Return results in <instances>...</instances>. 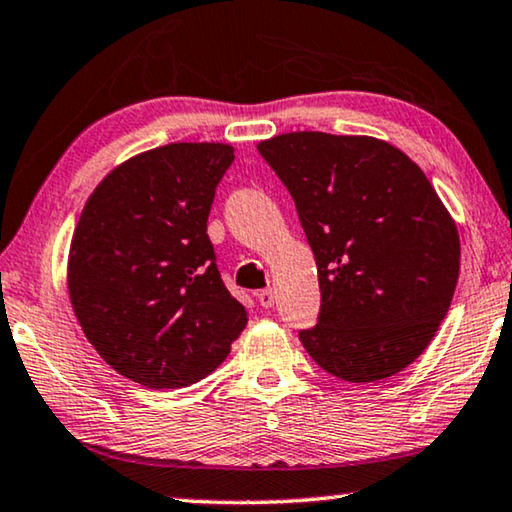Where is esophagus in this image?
Returning <instances> with one entry per match:
<instances>
[{"instance_id":"obj_1","label":"esophagus","mask_w":512,"mask_h":512,"mask_svg":"<svg viewBox=\"0 0 512 512\" xmlns=\"http://www.w3.org/2000/svg\"><path fill=\"white\" fill-rule=\"evenodd\" d=\"M257 301H259V305H262V308H273V303H276V292H273L271 287L262 289V292L257 294Z\"/></svg>"}]
</instances>
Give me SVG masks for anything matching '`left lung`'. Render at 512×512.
<instances>
[{
  "label": "left lung",
  "mask_w": 512,
  "mask_h": 512,
  "mask_svg": "<svg viewBox=\"0 0 512 512\" xmlns=\"http://www.w3.org/2000/svg\"><path fill=\"white\" fill-rule=\"evenodd\" d=\"M257 151L292 195L322 308L299 331L329 375L368 384L414 363L451 308L460 236L421 167L365 135L285 133Z\"/></svg>",
  "instance_id": "obj_1"
}]
</instances>
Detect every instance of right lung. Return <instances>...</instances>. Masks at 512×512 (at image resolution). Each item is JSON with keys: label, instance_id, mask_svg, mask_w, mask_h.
I'll return each instance as SVG.
<instances>
[{"label": "right lung", "instance_id": "add662e5", "mask_svg": "<svg viewBox=\"0 0 512 512\" xmlns=\"http://www.w3.org/2000/svg\"><path fill=\"white\" fill-rule=\"evenodd\" d=\"M232 163L227 144H165L112 170L82 209L68 255L75 317L103 361L137 384H195L246 329L207 234Z\"/></svg>", "mask_w": 512, "mask_h": 512}]
</instances>
